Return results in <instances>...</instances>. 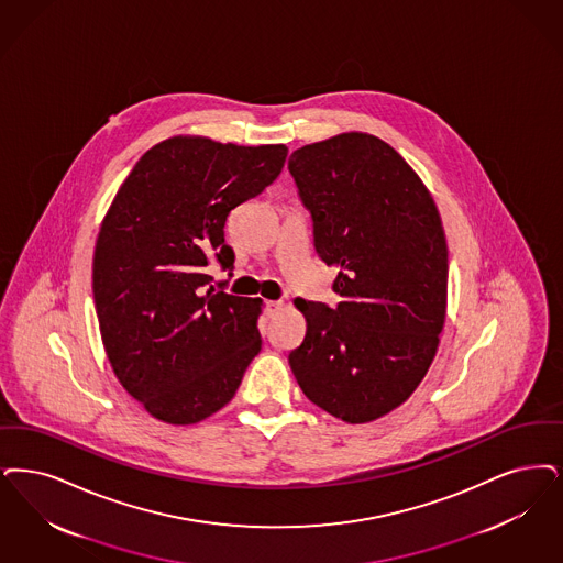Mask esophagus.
I'll return each instance as SVG.
<instances>
[{
	"mask_svg": "<svg viewBox=\"0 0 563 563\" xmlns=\"http://www.w3.org/2000/svg\"><path fill=\"white\" fill-rule=\"evenodd\" d=\"M283 310V301H268L266 303V314L276 316Z\"/></svg>",
	"mask_w": 563,
	"mask_h": 563,
	"instance_id": "1",
	"label": "esophagus"
}]
</instances>
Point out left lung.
<instances>
[{"label": "left lung", "mask_w": 563, "mask_h": 563, "mask_svg": "<svg viewBox=\"0 0 563 563\" xmlns=\"http://www.w3.org/2000/svg\"><path fill=\"white\" fill-rule=\"evenodd\" d=\"M335 308L295 299L306 338L289 354L316 406L368 423L423 382L446 320L449 247L428 186L387 142L347 132L289 158Z\"/></svg>", "instance_id": "left-lung-1"}]
</instances>
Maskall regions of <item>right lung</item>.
Wrapping results in <instances>:
<instances>
[{
    "label": "right lung",
    "instance_id": "1",
    "mask_svg": "<svg viewBox=\"0 0 563 563\" xmlns=\"http://www.w3.org/2000/svg\"><path fill=\"white\" fill-rule=\"evenodd\" d=\"M287 153L285 144L167 137L135 163L102 220L91 289L104 352L128 394L163 423L218 412L262 350V299L218 291L205 268L218 260L232 271L225 218L278 178Z\"/></svg>",
    "mask_w": 563,
    "mask_h": 563
}]
</instances>
